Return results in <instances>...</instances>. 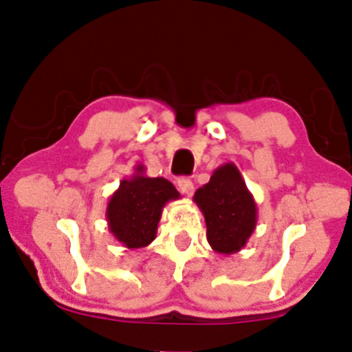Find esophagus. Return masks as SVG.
<instances>
[{
	"mask_svg": "<svg viewBox=\"0 0 352 352\" xmlns=\"http://www.w3.org/2000/svg\"><path fill=\"white\" fill-rule=\"evenodd\" d=\"M177 187H179L181 194H184L186 197H192V194H194V184H192L189 177H181L177 181Z\"/></svg>",
	"mask_w": 352,
	"mask_h": 352,
	"instance_id": "obj_1",
	"label": "esophagus"
}]
</instances>
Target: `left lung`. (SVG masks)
<instances>
[{
	"mask_svg": "<svg viewBox=\"0 0 352 352\" xmlns=\"http://www.w3.org/2000/svg\"><path fill=\"white\" fill-rule=\"evenodd\" d=\"M194 201L206 224V240L219 254H234L247 245L258 223V206L232 162L216 168Z\"/></svg>",
	"mask_w": 352,
	"mask_h": 352,
	"instance_id": "1",
	"label": "left lung"
}]
</instances>
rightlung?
<instances>
[{"instance_id":"right-lung-1","label":"right lung","mask_w":352,"mask_h":352,"mask_svg":"<svg viewBox=\"0 0 352 352\" xmlns=\"http://www.w3.org/2000/svg\"><path fill=\"white\" fill-rule=\"evenodd\" d=\"M181 199L165 177H148L146 166L136 165L131 177L120 182L110 195L105 218L109 230L123 247L144 248L157 237L162 211L166 204Z\"/></svg>"}]
</instances>
